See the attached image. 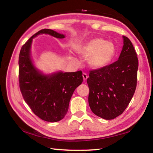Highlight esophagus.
I'll return each instance as SVG.
<instances>
[{"instance_id":"obj_1","label":"esophagus","mask_w":153,"mask_h":153,"mask_svg":"<svg viewBox=\"0 0 153 153\" xmlns=\"http://www.w3.org/2000/svg\"><path fill=\"white\" fill-rule=\"evenodd\" d=\"M82 76H83V79H84V81H86V80L88 79V75L86 73H83Z\"/></svg>"}]
</instances>
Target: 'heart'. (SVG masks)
<instances>
[{
  "instance_id": "heart-1",
  "label": "heart",
  "mask_w": 153,
  "mask_h": 153,
  "mask_svg": "<svg viewBox=\"0 0 153 153\" xmlns=\"http://www.w3.org/2000/svg\"><path fill=\"white\" fill-rule=\"evenodd\" d=\"M76 51L82 57L88 58V65L94 69H101L107 66L116 53L113 43L99 38L79 46Z\"/></svg>"
}]
</instances>
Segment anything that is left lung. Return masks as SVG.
Returning a JSON list of instances; mask_svg holds the SVG:
<instances>
[{"label": "left lung", "instance_id": "obj_1", "mask_svg": "<svg viewBox=\"0 0 153 153\" xmlns=\"http://www.w3.org/2000/svg\"><path fill=\"white\" fill-rule=\"evenodd\" d=\"M123 39L118 60L90 71L87 79L90 107L96 115L107 120L123 113L136 88L138 59L131 41L124 36Z\"/></svg>", "mask_w": 153, "mask_h": 153}]
</instances>
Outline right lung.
I'll list each match as a JSON object with an SVG mask.
<instances>
[{"mask_svg":"<svg viewBox=\"0 0 153 153\" xmlns=\"http://www.w3.org/2000/svg\"><path fill=\"white\" fill-rule=\"evenodd\" d=\"M40 34L65 37L53 30L43 29L25 43L19 56V88L25 102L36 115L44 121L56 122L67 114L74 90L83 82L82 72L60 71L45 74L40 71L31 56L33 39Z\"/></svg>","mask_w":153,"mask_h":153,"instance_id":"right-lung-1","label":"right lung"}]
</instances>
